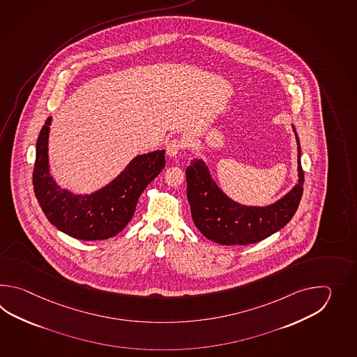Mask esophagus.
Returning a JSON list of instances; mask_svg holds the SVG:
<instances>
[{
	"instance_id": "obj_1",
	"label": "esophagus",
	"mask_w": 357,
	"mask_h": 357,
	"mask_svg": "<svg viewBox=\"0 0 357 357\" xmlns=\"http://www.w3.org/2000/svg\"><path fill=\"white\" fill-rule=\"evenodd\" d=\"M185 146H186V143L181 139H177V137L172 139L166 144V154L168 157H176Z\"/></svg>"
}]
</instances>
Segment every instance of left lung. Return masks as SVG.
<instances>
[{
	"instance_id": "obj_1",
	"label": "left lung",
	"mask_w": 357,
	"mask_h": 357,
	"mask_svg": "<svg viewBox=\"0 0 357 357\" xmlns=\"http://www.w3.org/2000/svg\"><path fill=\"white\" fill-rule=\"evenodd\" d=\"M294 131L298 152V181L284 197L266 206L236 203L218 188L204 160H191L186 168V194L192 220L206 238L220 245H249L273 235L289 223L296 213L303 191L301 148L295 128Z\"/></svg>"
}]
</instances>
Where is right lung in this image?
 Instances as JSON below:
<instances>
[{
	"label": "right lung",
	"instance_id": "obj_1",
	"mask_svg": "<svg viewBox=\"0 0 357 357\" xmlns=\"http://www.w3.org/2000/svg\"><path fill=\"white\" fill-rule=\"evenodd\" d=\"M52 117L39 132L33 186L48 220L77 240H106L120 234L132 218L145 188L165 167V151L137 155L114 180L91 194L61 189L50 172L48 135Z\"/></svg>",
	"mask_w": 357,
	"mask_h": 357
}]
</instances>
